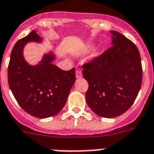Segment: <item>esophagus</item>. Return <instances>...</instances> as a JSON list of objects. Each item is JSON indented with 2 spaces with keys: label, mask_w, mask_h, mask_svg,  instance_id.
I'll return each mask as SVG.
<instances>
[{
  "label": "esophagus",
  "mask_w": 154,
  "mask_h": 154,
  "mask_svg": "<svg viewBox=\"0 0 154 154\" xmlns=\"http://www.w3.org/2000/svg\"><path fill=\"white\" fill-rule=\"evenodd\" d=\"M76 77L77 78H80V77H82V71L80 69H77L76 70Z\"/></svg>",
  "instance_id": "esophagus-1"
}]
</instances>
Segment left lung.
Segmentation results:
<instances>
[{
    "label": "left lung",
    "instance_id": "1",
    "mask_svg": "<svg viewBox=\"0 0 154 154\" xmlns=\"http://www.w3.org/2000/svg\"><path fill=\"white\" fill-rule=\"evenodd\" d=\"M112 45L82 65L89 83L85 98L100 117L112 118L126 112L142 83V65L136 45L117 31H110Z\"/></svg>",
    "mask_w": 154,
    "mask_h": 154
}]
</instances>
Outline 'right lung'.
Masks as SVG:
<instances>
[{"label":"right lung","mask_w":154,"mask_h":154,"mask_svg":"<svg viewBox=\"0 0 154 154\" xmlns=\"http://www.w3.org/2000/svg\"><path fill=\"white\" fill-rule=\"evenodd\" d=\"M34 30L20 39L13 48L8 66V82L20 107L29 114L46 118L57 114L65 106L76 80L75 69L65 71L53 65V54L45 55L39 65L32 66L23 57L29 42H39Z\"/></svg>","instance_id":"obj_1"}]
</instances>
